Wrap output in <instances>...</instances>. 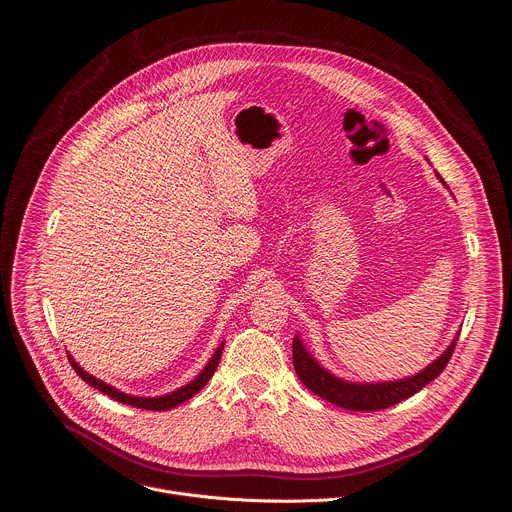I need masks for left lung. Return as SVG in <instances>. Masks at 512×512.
Returning <instances> with one entry per match:
<instances>
[{
  "instance_id": "8db88e82",
  "label": "left lung",
  "mask_w": 512,
  "mask_h": 512,
  "mask_svg": "<svg viewBox=\"0 0 512 512\" xmlns=\"http://www.w3.org/2000/svg\"><path fill=\"white\" fill-rule=\"evenodd\" d=\"M459 333L451 341V345L423 371L418 374L404 378V380H394V382H376V384H355V382H345L337 376H333L331 371L324 369L304 347L302 339L296 335L294 345H292V357H294V369L300 378V382L314 392L316 396L329 400L335 406L347 408V410H357V412H369V410H384L390 408L408 396L416 394L418 390H423L429 382H433L441 371L447 367L453 349L457 345Z\"/></svg>"
}]
</instances>
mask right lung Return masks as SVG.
<instances>
[{"instance_id":"1","label":"right lung","mask_w":512,"mask_h":512,"mask_svg":"<svg viewBox=\"0 0 512 512\" xmlns=\"http://www.w3.org/2000/svg\"><path fill=\"white\" fill-rule=\"evenodd\" d=\"M222 349H224V343H220V347L214 351V355L210 357V361H208L206 367L200 371L196 380H192L190 384L181 386V388L175 390V392H169V394H165V396H155V398L130 396V394L120 392L118 388H114V386H110V384H106V382H102V380H98V378H94V376H89L83 367H79V365L75 363V359H73L71 355H69V363H71V367L77 371V376H79L83 382H87L89 386H94V388L100 390L102 394H108L110 398H114V400H118V402H122V404L136 406V408H145V410H171V408H175L177 404H181V402H185V400H190L194 394H198V392L208 384V380L214 376V371H216V367H218V363H220Z\"/></svg>"}]
</instances>
